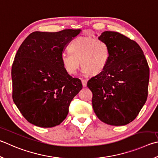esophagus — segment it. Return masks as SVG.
Segmentation results:
<instances>
[{
  "instance_id": "obj_1",
  "label": "esophagus",
  "mask_w": 158,
  "mask_h": 158,
  "mask_svg": "<svg viewBox=\"0 0 158 158\" xmlns=\"http://www.w3.org/2000/svg\"><path fill=\"white\" fill-rule=\"evenodd\" d=\"M81 83L83 85V87H85L87 85V81L84 79H81Z\"/></svg>"
}]
</instances>
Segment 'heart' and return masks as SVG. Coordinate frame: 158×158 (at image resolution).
<instances>
[{"label": "heart", "mask_w": 158, "mask_h": 158, "mask_svg": "<svg viewBox=\"0 0 158 158\" xmlns=\"http://www.w3.org/2000/svg\"><path fill=\"white\" fill-rule=\"evenodd\" d=\"M69 50L70 52L62 53L61 61L65 72L70 75L76 74L81 64L84 73L99 74L106 67L110 58L108 45L93 37H77L72 41Z\"/></svg>", "instance_id": "b5f03b06"}]
</instances>
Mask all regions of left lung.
<instances>
[{
    "label": "left lung",
    "instance_id": "left-lung-1",
    "mask_svg": "<svg viewBox=\"0 0 158 158\" xmlns=\"http://www.w3.org/2000/svg\"><path fill=\"white\" fill-rule=\"evenodd\" d=\"M98 39L108 45L110 58L105 69L88 81L94 112L107 124H128L147 101V61L139 45L119 32L106 31Z\"/></svg>",
    "mask_w": 158,
    "mask_h": 158
}]
</instances>
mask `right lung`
<instances>
[{
	"label": "right lung",
	"instance_id": "add662e5",
	"mask_svg": "<svg viewBox=\"0 0 158 158\" xmlns=\"http://www.w3.org/2000/svg\"><path fill=\"white\" fill-rule=\"evenodd\" d=\"M81 31H34L17 51L11 68L12 98L31 124L51 128L66 118L70 102L82 84L65 72L61 55Z\"/></svg>",
	"mask_w": 158,
	"mask_h": 158
}]
</instances>
